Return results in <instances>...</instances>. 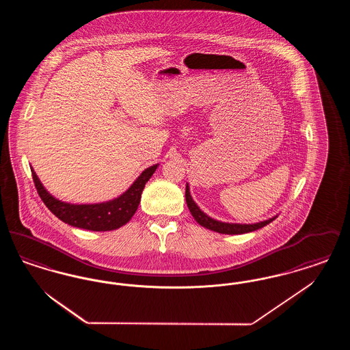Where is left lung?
I'll return each instance as SVG.
<instances>
[{
	"label": "left lung",
	"instance_id": "8db88e82",
	"mask_svg": "<svg viewBox=\"0 0 350 350\" xmlns=\"http://www.w3.org/2000/svg\"><path fill=\"white\" fill-rule=\"evenodd\" d=\"M185 198H186L187 207H189V210H190L193 217L196 219V221L200 223L202 227H204V228H207V230H211V231H215V232L226 233V234H240V233L252 232V231H256V230H260V228L265 227L267 224L271 223V221L277 217H271V219H267V220L260 221V223H254V224L223 223V221H217V220L213 219V217H207V215L200 210V207L196 204V202L191 198L187 185H186Z\"/></svg>",
	"mask_w": 350,
	"mask_h": 350
}]
</instances>
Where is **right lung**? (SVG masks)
Here are the masks:
<instances>
[{"label": "right lung", "mask_w": 350, "mask_h": 350, "mask_svg": "<svg viewBox=\"0 0 350 350\" xmlns=\"http://www.w3.org/2000/svg\"><path fill=\"white\" fill-rule=\"evenodd\" d=\"M157 165L147 167L119 198L97 204H70L56 200L43 187L38 176L31 169L33 183L39 197L55 217L69 226L89 231H113L124 226L133 217L140 203L142 191L152 177Z\"/></svg>", "instance_id": "obj_1"}]
</instances>
